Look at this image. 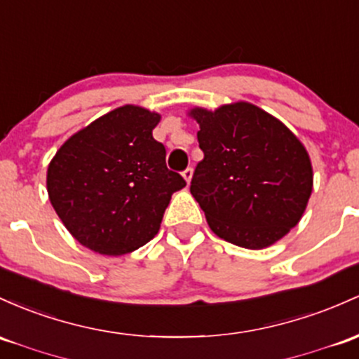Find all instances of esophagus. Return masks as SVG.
<instances>
[{
    "label": "esophagus",
    "instance_id": "1",
    "mask_svg": "<svg viewBox=\"0 0 359 359\" xmlns=\"http://www.w3.org/2000/svg\"><path fill=\"white\" fill-rule=\"evenodd\" d=\"M192 173H194V170H192L191 167H187L186 170L182 172V177H184V179H186V182H187V184L191 182V179H192Z\"/></svg>",
    "mask_w": 359,
    "mask_h": 359
}]
</instances>
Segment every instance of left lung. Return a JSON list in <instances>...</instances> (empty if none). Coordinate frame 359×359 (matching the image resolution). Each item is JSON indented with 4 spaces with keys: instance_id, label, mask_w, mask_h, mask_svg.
I'll return each mask as SVG.
<instances>
[{
    "instance_id": "obj_1",
    "label": "left lung",
    "mask_w": 359,
    "mask_h": 359,
    "mask_svg": "<svg viewBox=\"0 0 359 359\" xmlns=\"http://www.w3.org/2000/svg\"><path fill=\"white\" fill-rule=\"evenodd\" d=\"M191 116L204 153L191 194L211 230L245 249H264L285 237L312 194V163L298 137L247 102L215 112L194 109Z\"/></svg>"
}]
</instances>
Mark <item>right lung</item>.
I'll list each match as a JSON object with an SVG mask.
<instances>
[{
    "label": "right lung",
    "mask_w": 359,
    "mask_h": 359,
    "mask_svg": "<svg viewBox=\"0 0 359 359\" xmlns=\"http://www.w3.org/2000/svg\"><path fill=\"white\" fill-rule=\"evenodd\" d=\"M158 122V114L124 105L71 136L49 163L50 204L81 245L122 255L158 233L172 194L186 187L153 137Z\"/></svg>",
    "instance_id": "1"
}]
</instances>
